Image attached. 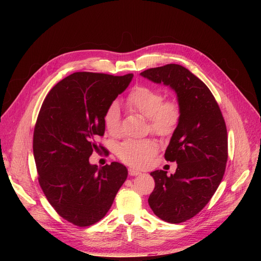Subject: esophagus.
Segmentation results:
<instances>
[{"instance_id":"1","label":"esophagus","mask_w":261,"mask_h":261,"mask_svg":"<svg viewBox=\"0 0 261 261\" xmlns=\"http://www.w3.org/2000/svg\"><path fill=\"white\" fill-rule=\"evenodd\" d=\"M128 171H129V175H131V176H135V175H140L141 174V171L132 169V168H130Z\"/></svg>"}]
</instances>
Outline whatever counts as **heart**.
Listing matches in <instances>:
<instances>
[{
    "instance_id": "heart-1",
    "label": "heart",
    "mask_w": 261,
    "mask_h": 261,
    "mask_svg": "<svg viewBox=\"0 0 261 261\" xmlns=\"http://www.w3.org/2000/svg\"><path fill=\"white\" fill-rule=\"evenodd\" d=\"M126 105L131 111L148 118L150 129L162 138L174 133L182 117V108L175 99H164L161 90L149 86H136L128 94ZM108 133L117 136L120 132V110L116 101L109 105L103 114ZM156 152L153 140H128L117 149V156L133 167H143Z\"/></svg>"
}]
</instances>
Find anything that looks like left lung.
I'll list each match as a JSON object with an SVG mask.
<instances>
[{
    "instance_id": "left-lung-1",
    "label": "left lung",
    "mask_w": 261,
    "mask_h": 261,
    "mask_svg": "<svg viewBox=\"0 0 261 261\" xmlns=\"http://www.w3.org/2000/svg\"><path fill=\"white\" fill-rule=\"evenodd\" d=\"M141 75L172 88L182 108L165 152L166 161L177 164L175 173H150L155 187L148 203L162 220L185 222L205 207L223 179L228 155L225 121L211 90L186 67L171 63Z\"/></svg>"
}]
</instances>
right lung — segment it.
Here are the masks:
<instances>
[{"label":"right lung","mask_w":261,"mask_h":261,"mask_svg":"<svg viewBox=\"0 0 261 261\" xmlns=\"http://www.w3.org/2000/svg\"><path fill=\"white\" fill-rule=\"evenodd\" d=\"M133 74L77 72L55 86L41 106L33 150L41 189L57 214L85 227L100 221L128 176L117 162L98 168L89 158L105 134L103 114Z\"/></svg>","instance_id":"right-lung-1"}]
</instances>
